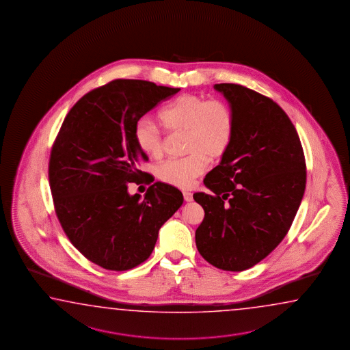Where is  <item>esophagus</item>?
Here are the masks:
<instances>
[{
	"instance_id": "obj_1",
	"label": "esophagus",
	"mask_w": 350,
	"mask_h": 350,
	"mask_svg": "<svg viewBox=\"0 0 350 350\" xmlns=\"http://www.w3.org/2000/svg\"><path fill=\"white\" fill-rule=\"evenodd\" d=\"M183 195H184V200H185V201H187V202H190V201H192V192L183 191Z\"/></svg>"
}]
</instances>
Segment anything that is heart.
I'll list each match as a JSON object with an SVG mask.
<instances>
[{
  "mask_svg": "<svg viewBox=\"0 0 350 350\" xmlns=\"http://www.w3.org/2000/svg\"><path fill=\"white\" fill-rule=\"evenodd\" d=\"M159 122L169 131H187L186 152L158 166V176L169 185L189 189L207 167L210 159L222 157L230 148L234 133L231 107L221 99H205L195 94L178 96L159 113ZM137 149L149 158L163 154L164 137L151 119H142L134 129Z\"/></svg>",
  "mask_w": 350,
  "mask_h": 350,
  "instance_id": "b5f03b06",
  "label": "heart"
}]
</instances>
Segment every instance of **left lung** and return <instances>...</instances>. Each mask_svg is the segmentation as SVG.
<instances>
[{
    "label": "left lung",
    "instance_id": "obj_1",
    "mask_svg": "<svg viewBox=\"0 0 350 350\" xmlns=\"http://www.w3.org/2000/svg\"><path fill=\"white\" fill-rule=\"evenodd\" d=\"M234 117L232 142L193 193L205 217L195 233L200 254L240 272L267 257L287 234L306 189V159L295 125L268 96L221 83Z\"/></svg>",
    "mask_w": 350,
    "mask_h": 350
}]
</instances>
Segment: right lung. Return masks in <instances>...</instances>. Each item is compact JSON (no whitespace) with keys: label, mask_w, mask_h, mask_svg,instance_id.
Returning a JSON list of instances; mask_svg holds the SVG:
<instances>
[{"label":"right lung","mask_w":350,"mask_h":350,"mask_svg":"<svg viewBox=\"0 0 350 350\" xmlns=\"http://www.w3.org/2000/svg\"><path fill=\"white\" fill-rule=\"evenodd\" d=\"M180 88L139 79H116L90 90L69 110L49 158L55 215L72 245L90 262L126 271L149 258L159 230L178 207L183 193L155 183L129 195L128 184L144 177L148 157L134 142L139 119Z\"/></svg>","instance_id":"add662e5"}]
</instances>
